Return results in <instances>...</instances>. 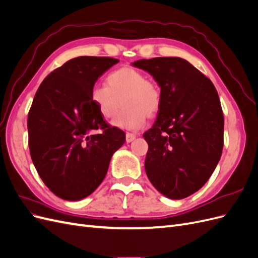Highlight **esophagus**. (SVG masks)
Returning <instances> with one entry per match:
<instances>
[{
    "instance_id": "esophagus-1",
    "label": "esophagus",
    "mask_w": 258,
    "mask_h": 258,
    "mask_svg": "<svg viewBox=\"0 0 258 258\" xmlns=\"http://www.w3.org/2000/svg\"><path fill=\"white\" fill-rule=\"evenodd\" d=\"M136 138H137V135H135V134H130V132H127V134H126V141H127V143L132 142Z\"/></svg>"
}]
</instances>
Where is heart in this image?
<instances>
[{"label":"heart","mask_w":258,"mask_h":258,"mask_svg":"<svg viewBox=\"0 0 258 258\" xmlns=\"http://www.w3.org/2000/svg\"><path fill=\"white\" fill-rule=\"evenodd\" d=\"M106 85H95L90 100L104 118L113 117L121 105L124 110L112 121V126L124 130L144 127L146 116L152 117L160 106V89L139 70L123 67L106 77Z\"/></svg>","instance_id":"b5f03b06"}]
</instances>
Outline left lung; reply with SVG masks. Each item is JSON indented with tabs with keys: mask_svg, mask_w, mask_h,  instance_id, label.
Here are the masks:
<instances>
[{
	"mask_svg": "<svg viewBox=\"0 0 258 258\" xmlns=\"http://www.w3.org/2000/svg\"><path fill=\"white\" fill-rule=\"evenodd\" d=\"M160 87V106L148 144L145 171L163 196L183 199L212 175L224 145V116L217 91L207 76L178 57L135 61Z\"/></svg>",
	"mask_w": 258,
	"mask_h": 258,
	"instance_id": "1",
	"label": "left lung"
}]
</instances>
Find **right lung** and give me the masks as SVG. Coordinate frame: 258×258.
<instances>
[{"instance_id": "1", "label": "right lung", "mask_w": 258, "mask_h": 258, "mask_svg": "<svg viewBox=\"0 0 258 258\" xmlns=\"http://www.w3.org/2000/svg\"><path fill=\"white\" fill-rule=\"evenodd\" d=\"M118 62L73 58L46 77L35 93L28 115L31 158L44 184L61 199L82 200L95 191L126 141L123 131L110 127L90 100L97 80Z\"/></svg>"}]
</instances>
